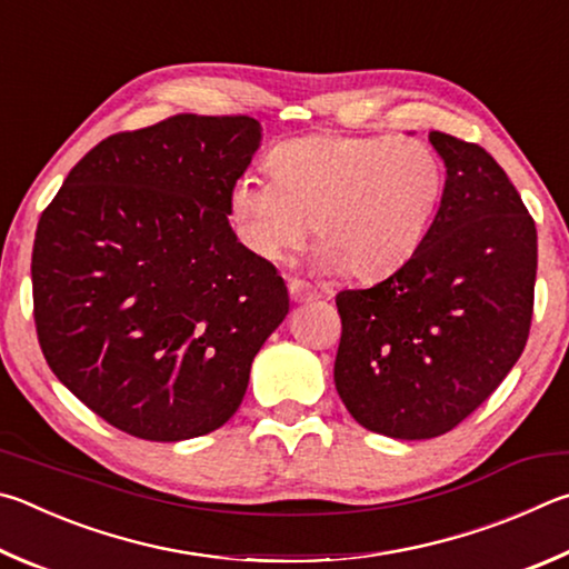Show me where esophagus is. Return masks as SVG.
<instances>
[{"instance_id":"34e87169","label":"esophagus","mask_w":569,"mask_h":569,"mask_svg":"<svg viewBox=\"0 0 569 569\" xmlns=\"http://www.w3.org/2000/svg\"><path fill=\"white\" fill-rule=\"evenodd\" d=\"M290 297L295 302H312V300H317V290L315 287L310 284V282H305V279H290Z\"/></svg>"}]
</instances>
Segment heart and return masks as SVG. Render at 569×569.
Masks as SVG:
<instances>
[{
	"label": "heart",
	"instance_id": "1",
	"mask_svg": "<svg viewBox=\"0 0 569 569\" xmlns=\"http://www.w3.org/2000/svg\"><path fill=\"white\" fill-rule=\"evenodd\" d=\"M267 164L272 179L242 177L229 194L244 244L282 259L312 222L317 264L360 282L390 277L420 249L445 184L440 157L412 137H297Z\"/></svg>",
	"mask_w": 569,
	"mask_h": 569
}]
</instances>
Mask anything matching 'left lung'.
<instances>
[{"label": "left lung", "instance_id": "obj_1", "mask_svg": "<svg viewBox=\"0 0 569 569\" xmlns=\"http://www.w3.org/2000/svg\"><path fill=\"white\" fill-rule=\"evenodd\" d=\"M447 167L422 244L385 282L337 295L335 387L357 422L430 440L472 415L512 370L535 305L537 229L480 144L430 132Z\"/></svg>", "mask_w": 569, "mask_h": 569}]
</instances>
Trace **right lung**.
<instances>
[{"instance_id":"1","label":"right lung","mask_w":569,"mask_h":569,"mask_svg":"<svg viewBox=\"0 0 569 569\" xmlns=\"http://www.w3.org/2000/svg\"><path fill=\"white\" fill-rule=\"evenodd\" d=\"M259 139L244 114H174L112 134L39 217V347L57 380L117 430L152 442L214 432L290 312L282 277L227 219Z\"/></svg>"}]
</instances>
